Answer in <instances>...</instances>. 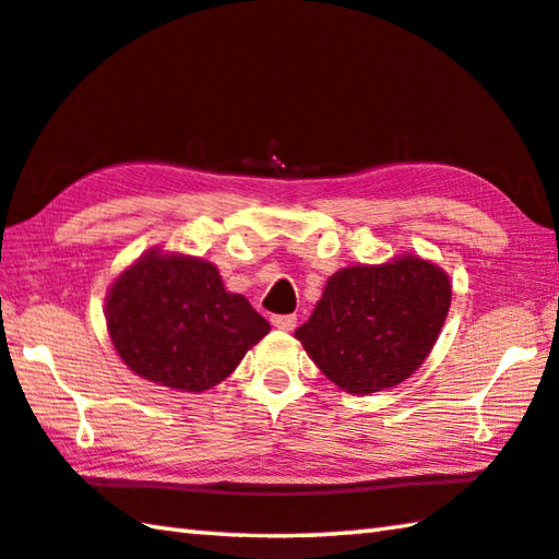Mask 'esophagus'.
Here are the masks:
<instances>
[{"instance_id": "obj_1", "label": "esophagus", "mask_w": 559, "mask_h": 559, "mask_svg": "<svg viewBox=\"0 0 559 559\" xmlns=\"http://www.w3.org/2000/svg\"><path fill=\"white\" fill-rule=\"evenodd\" d=\"M271 323H273V328H278V330H293L298 323V318L296 316H273Z\"/></svg>"}]
</instances>
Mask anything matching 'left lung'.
Masks as SVG:
<instances>
[{"label": "left lung", "instance_id": "left-lung-1", "mask_svg": "<svg viewBox=\"0 0 559 559\" xmlns=\"http://www.w3.org/2000/svg\"><path fill=\"white\" fill-rule=\"evenodd\" d=\"M449 306L447 273L404 253L380 266L359 263L333 273L296 337L340 390L372 394L419 370Z\"/></svg>", "mask_w": 559, "mask_h": 559}]
</instances>
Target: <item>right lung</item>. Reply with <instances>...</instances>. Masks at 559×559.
I'll return each mask as SVG.
<instances>
[{
	"label": "right lung",
	"instance_id": "right-lung-1",
	"mask_svg": "<svg viewBox=\"0 0 559 559\" xmlns=\"http://www.w3.org/2000/svg\"><path fill=\"white\" fill-rule=\"evenodd\" d=\"M106 320L132 372L179 392L212 390L271 330L241 293L224 288L214 263L159 249L112 281Z\"/></svg>",
	"mask_w": 559,
	"mask_h": 559
}]
</instances>
